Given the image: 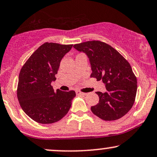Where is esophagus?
Instances as JSON below:
<instances>
[{
  "label": "esophagus",
  "mask_w": 157,
  "mask_h": 157,
  "mask_svg": "<svg viewBox=\"0 0 157 157\" xmlns=\"http://www.w3.org/2000/svg\"><path fill=\"white\" fill-rule=\"evenodd\" d=\"M76 94H77V95H86V93H83V92H81V91H80V90H77Z\"/></svg>",
  "instance_id": "34e87169"
}]
</instances>
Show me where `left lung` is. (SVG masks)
Segmentation results:
<instances>
[{
  "mask_svg": "<svg viewBox=\"0 0 157 157\" xmlns=\"http://www.w3.org/2000/svg\"><path fill=\"white\" fill-rule=\"evenodd\" d=\"M86 54L91 67V77L101 80L107 91H97L99 103L92 113L105 121L119 119L130 110L137 93V78L129 62L110 45L100 41H88L74 45Z\"/></svg>",
  "mask_w": 157,
  "mask_h": 157,
  "instance_id": "left-lung-1",
  "label": "left lung"
}]
</instances>
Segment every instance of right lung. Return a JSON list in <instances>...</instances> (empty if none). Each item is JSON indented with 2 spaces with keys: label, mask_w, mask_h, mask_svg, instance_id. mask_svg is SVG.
<instances>
[{
  "label": "right lung",
  "mask_w": 157,
  "mask_h": 157,
  "mask_svg": "<svg viewBox=\"0 0 157 157\" xmlns=\"http://www.w3.org/2000/svg\"><path fill=\"white\" fill-rule=\"evenodd\" d=\"M73 44L46 42L28 58L20 70L17 98L22 109L33 121L48 124L63 118L71 106L74 90L55 91L51 82L56 80L60 60Z\"/></svg>",
  "instance_id": "right-lung-1"
}]
</instances>
